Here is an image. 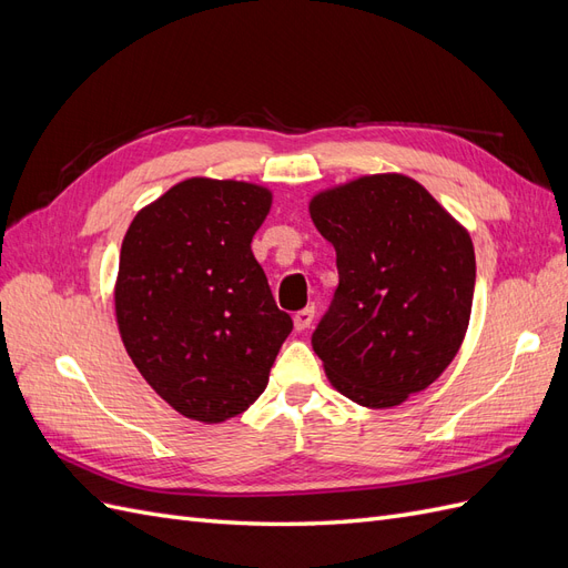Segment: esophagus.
Wrapping results in <instances>:
<instances>
[{
	"label": "esophagus",
	"mask_w": 568,
	"mask_h": 568,
	"mask_svg": "<svg viewBox=\"0 0 568 568\" xmlns=\"http://www.w3.org/2000/svg\"><path fill=\"white\" fill-rule=\"evenodd\" d=\"M313 317H315V305H305L303 311H298V313L294 315V326H296V332H305L307 326H311Z\"/></svg>",
	"instance_id": "34e87169"
}]
</instances>
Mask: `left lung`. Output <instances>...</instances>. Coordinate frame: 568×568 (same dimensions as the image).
I'll use <instances>...</instances> for the list:
<instances>
[{
    "label": "left lung",
    "instance_id": "8db88e82",
    "mask_svg": "<svg viewBox=\"0 0 568 568\" xmlns=\"http://www.w3.org/2000/svg\"><path fill=\"white\" fill-rule=\"evenodd\" d=\"M307 211L338 267L332 307L313 334L324 372L357 405H400L448 369L467 334L471 236L400 173L324 189Z\"/></svg>",
    "mask_w": 568,
    "mask_h": 568
}]
</instances>
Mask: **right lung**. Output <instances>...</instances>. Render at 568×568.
I'll return each instance as SVG.
<instances>
[{
  "instance_id": "add662e5",
  "label": "right lung",
  "mask_w": 568,
  "mask_h": 568,
  "mask_svg": "<svg viewBox=\"0 0 568 568\" xmlns=\"http://www.w3.org/2000/svg\"><path fill=\"white\" fill-rule=\"evenodd\" d=\"M270 205L263 184L189 178L144 205L125 232L118 332L146 384L186 419L242 415L294 329L251 251Z\"/></svg>"
}]
</instances>
